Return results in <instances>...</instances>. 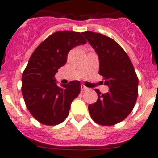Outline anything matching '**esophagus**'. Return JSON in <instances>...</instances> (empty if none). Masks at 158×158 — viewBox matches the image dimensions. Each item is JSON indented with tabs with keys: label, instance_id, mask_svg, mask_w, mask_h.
<instances>
[{
	"label": "esophagus",
	"instance_id": "34e87169",
	"mask_svg": "<svg viewBox=\"0 0 158 158\" xmlns=\"http://www.w3.org/2000/svg\"><path fill=\"white\" fill-rule=\"evenodd\" d=\"M81 91H85V90L88 89V88L85 87L84 85H81Z\"/></svg>",
	"mask_w": 158,
	"mask_h": 158
}]
</instances>
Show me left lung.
<instances>
[{
  "mask_svg": "<svg viewBox=\"0 0 158 158\" xmlns=\"http://www.w3.org/2000/svg\"><path fill=\"white\" fill-rule=\"evenodd\" d=\"M98 55L99 73L109 91L89 105L92 118L103 126H112L128 116L136 103L139 79L127 53L111 38L92 31L81 33Z\"/></svg>",
  "mask_w": 158,
  "mask_h": 158,
  "instance_id": "1",
  "label": "left lung"
}]
</instances>
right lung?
Returning <instances> with one entry per match:
<instances>
[{
  "label": "right lung",
  "instance_id": "right-lung-1",
  "mask_svg": "<svg viewBox=\"0 0 158 158\" xmlns=\"http://www.w3.org/2000/svg\"><path fill=\"white\" fill-rule=\"evenodd\" d=\"M85 43L80 32L61 31L47 38L31 54L22 75L21 90L27 109L41 123L54 126L69 115L81 83L73 81L58 86L54 76L66 63L69 51Z\"/></svg>",
  "mask_w": 158,
  "mask_h": 158
}]
</instances>
